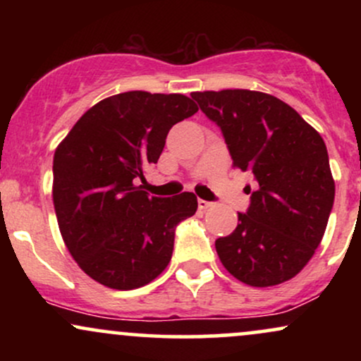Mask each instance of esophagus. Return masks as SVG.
<instances>
[{
	"instance_id": "esophagus-1",
	"label": "esophagus",
	"mask_w": 361,
	"mask_h": 361,
	"mask_svg": "<svg viewBox=\"0 0 361 361\" xmlns=\"http://www.w3.org/2000/svg\"><path fill=\"white\" fill-rule=\"evenodd\" d=\"M209 207H212V204H210V202L198 200V209H200V210H207V209H209Z\"/></svg>"
}]
</instances>
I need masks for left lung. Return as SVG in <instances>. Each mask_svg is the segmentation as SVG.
<instances>
[{"label": "left lung", "mask_w": 361, "mask_h": 361, "mask_svg": "<svg viewBox=\"0 0 361 361\" xmlns=\"http://www.w3.org/2000/svg\"><path fill=\"white\" fill-rule=\"evenodd\" d=\"M192 98L221 127L234 168L250 169L258 181L234 233L215 241L224 268L251 287L293 279L321 244L333 209L324 140L292 106L268 93L195 91Z\"/></svg>", "instance_id": "obj_1"}]
</instances>
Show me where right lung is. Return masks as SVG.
I'll return each instance as SVG.
<instances>
[{"label": "right lung", "instance_id": "obj_1", "mask_svg": "<svg viewBox=\"0 0 361 361\" xmlns=\"http://www.w3.org/2000/svg\"><path fill=\"white\" fill-rule=\"evenodd\" d=\"M185 94L127 91L98 102L54 154L52 198L66 247L86 275L115 290L147 285L168 267L175 229L197 197H149L137 180L175 123L197 114Z\"/></svg>", "mask_w": 361, "mask_h": 361}]
</instances>
